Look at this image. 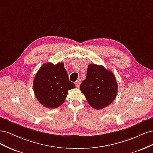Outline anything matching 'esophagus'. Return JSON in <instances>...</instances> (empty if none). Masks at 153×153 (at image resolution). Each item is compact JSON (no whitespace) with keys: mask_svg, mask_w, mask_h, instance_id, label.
I'll return each instance as SVG.
<instances>
[{"mask_svg":"<svg viewBox=\"0 0 153 153\" xmlns=\"http://www.w3.org/2000/svg\"><path fill=\"white\" fill-rule=\"evenodd\" d=\"M75 84L76 87L78 88V87H80V81H79V80H77V81H76V82H75Z\"/></svg>","mask_w":153,"mask_h":153,"instance_id":"34e87169","label":"esophagus"}]
</instances>
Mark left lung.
Masks as SVG:
<instances>
[{
  "instance_id": "8db88e82",
  "label": "left lung",
  "mask_w": 153,
  "mask_h": 153,
  "mask_svg": "<svg viewBox=\"0 0 153 153\" xmlns=\"http://www.w3.org/2000/svg\"><path fill=\"white\" fill-rule=\"evenodd\" d=\"M80 89L90 106L100 110L108 106L116 98L118 86L112 71L103 66L90 64Z\"/></svg>"
}]
</instances>
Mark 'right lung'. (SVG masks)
Here are the masks:
<instances>
[{
  "instance_id": "obj_1",
  "label": "right lung",
  "mask_w": 153,
  "mask_h": 153,
  "mask_svg": "<svg viewBox=\"0 0 153 153\" xmlns=\"http://www.w3.org/2000/svg\"><path fill=\"white\" fill-rule=\"evenodd\" d=\"M75 85L69 80L63 62L45 63L34 77L33 88L39 102L49 108H57L65 101L68 91Z\"/></svg>"
}]
</instances>
